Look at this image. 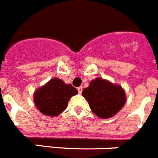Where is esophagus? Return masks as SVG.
<instances>
[{
    "label": "esophagus",
    "instance_id": "34e87169",
    "mask_svg": "<svg viewBox=\"0 0 158 158\" xmlns=\"http://www.w3.org/2000/svg\"><path fill=\"white\" fill-rule=\"evenodd\" d=\"M82 90H83V88H82V87H79V88H78V89H77L78 93H79V94H81Z\"/></svg>",
    "mask_w": 158,
    "mask_h": 158
}]
</instances>
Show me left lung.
Segmentation results:
<instances>
[{
  "label": "left lung",
  "instance_id": "1",
  "mask_svg": "<svg viewBox=\"0 0 158 158\" xmlns=\"http://www.w3.org/2000/svg\"><path fill=\"white\" fill-rule=\"evenodd\" d=\"M92 112L99 118H110L118 114L126 102V95L121 85L102 78H95L82 92Z\"/></svg>",
  "mask_w": 158,
  "mask_h": 158
}]
</instances>
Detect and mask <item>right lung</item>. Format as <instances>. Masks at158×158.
Returning <instances> with one entry per match:
<instances>
[{
    "label": "right lung",
    "instance_id": "obj_1",
    "mask_svg": "<svg viewBox=\"0 0 158 158\" xmlns=\"http://www.w3.org/2000/svg\"><path fill=\"white\" fill-rule=\"evenodd\" d=\"M77 93L70 84L66 85L59 78H52L35 91L34 102L41 114L56 117L66 110L69 99Z\"/></svg>",
    "mask_w": 158,
    "mask_h": 158
}]
</instances>
